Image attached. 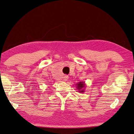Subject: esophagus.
<instances>
[{
    "instance_id": "esophagus-1",
    "label": "esophagus",
    "mask_w": 134,
    "mask_h": 134,
    "mask_svg": "<svg viewBox=\"0 0 134 134\" xmlns=\"http://www.w3.org/2000/svg\"><path fill=\"white\" fill-rule=\"evenodd\" d=\"M68 79H69V76H64V81H67Z\"/></svg>"
}]
</instances>
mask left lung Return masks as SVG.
Segmentation results:
<instances>
[{"label": "left lung", "mask_w": 134, "mask_h": 134, "mask_svg": "<svg viewBox=\"0 0 134 134\" xmlns=\"http://www.w3.org/2000/svg\"><path fill=\"white\" fill-rule=\"evenodd\" d=\"M76 86H77V89L80 93H83L85 92V88L86 87V84L85 82H84V81H80V82H79L78 83L76 84Z\"/></svg>", "instance_id": "1"}]
</instances>
